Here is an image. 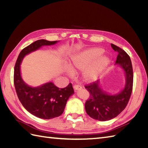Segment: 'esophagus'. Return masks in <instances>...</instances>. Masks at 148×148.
Here are the masks:
<instances>
[{
	"instance_id": "1",
	"label": "esophagus",
	"mask_w": 148,
	"mask_h": 148,
	"mask_svg": "<svg viewBox=\"0 0 148 148\" xmlns=\"http://www.w3.org/2000/svg\"><path fill=\"white\" fill-rule=\"evenodd\" d=\"M82 88V87L80 86L79 85H77V84H76V85L74 86V89L75 90H79Z\"/></svg>"
}]
</instances>
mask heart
<instances>
[{"label": "heart", "instance_id": "1", "mask_svg": "<svg viewBox=\"0 0 148 148\" xmlns=\"http://www.w3.org/2000/svg\"><path fill=\"white\" fill-rule=\"evenodd\" d=\"M103 50L100 48H94L85 50L80 53L72 58L71 69H67L69 76H74V71H82L91 64L83 72L84 79L88 82L96 80L102 72L105 70L109 64V60L106 56L101 55Z\"/></svg>", "mask_w": 148, "mask_h": 148}]
</instances>
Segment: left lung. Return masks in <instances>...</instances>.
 <instances>
[{
	"label": "left lung",
	"mask_w": 148,
	"mask_h": 148,
	"mask_svg": "<svg viewBox=\"0 0 148 148\" xmlns=\"http://www.w3.org/2000/svg\"><path fill=\"white\" fill-rule=\"evenodd\" d=\"M111 46L118 53L115 64L125 72L123 89L116 94L109 93L102 88L99 80L85 86L90 93V99L85 103L86 112L91 118L102 121L113 119L123 111L129 101L133 86V69L130 56L117 46L113 44Z\"/></svg>",
	"instance_id": "left-lung-1"
}]
</instances>
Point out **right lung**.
Returning <instances> with one entry per match:
<instances>
[{"instance_id":"obj_1","label":"right lung","mask_w":148,"mask_h":148,"mask_svg":"<svg viewBox=\"0 0 148 148\" xmlns=\"http://www.w3.org/2000/svg\"><path fill=\"white\" fill-rule=\"evenodd\" d=\"M59 42L40 39L21 50L16 62L14 71V84L16 92L21 104L28 111L37 118L49 119L60 116L69 97L74 91L71 83L64 88H59L52 82L37 87H32L23 80L20 65L25 55L40 49L44 46L54 45Z\"/></svg>"}]
</instances>
